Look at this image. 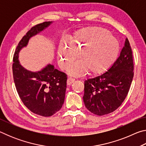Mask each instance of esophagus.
I'll return each instance as SVG.
<instances>
[{"instance_id":"1","label":"esophagus","mask_w":146,"mask_h":146,"mask_svg":"<svg viewBox=\"0 0 146 146\" xmlns=\"http://www.w3.org/2000/svg\"><path fill=\"white\" fill-rule=\"evenodd\" d=\"M75 79H74L73 78H68L67 80V85L68 86L71 85L74 82H75Z\"/></svg>"}]
</instances>
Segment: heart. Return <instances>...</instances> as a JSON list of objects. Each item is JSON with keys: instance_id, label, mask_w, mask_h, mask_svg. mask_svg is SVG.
Returning a JSON list of instances; mask_svg holds the SVG:
<instances>
[{"instance_id": "1", "label": "heart", "mask_w": 146, "mask_h": 146, "mask_svg": "<svg viewBox=\"0 0 146 146\" xmlns=\"http://www.w3.org/2000/svg\"><path fill=\"white\" fill-rule=\"evenodd\" d=\"M119 44L115 36L105 29L88 27L76 31L70 39V44L62 40L58 46V60L60 67L66 69L76 57L68 72L71 75L80 76L88 70L93 73H100L111 65L117 58Z\"/></svg>"}]
</instances>
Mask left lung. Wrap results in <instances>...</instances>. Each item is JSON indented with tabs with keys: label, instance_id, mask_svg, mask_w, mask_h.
<instances>
[{
	"label": "left lung",
	"instance_id": "8db88e82",
	"mask_svg": "<svg viewBox=\"0 0 146 146\" xmlns=\"http://www.w3.org/2000/svg\"><path fill=\"white\" fill-rule=\"evenodd\" d=\"M133 70L132 50L126 38L120 56L108 71L84 81L83 100L86 108L99 116L117 110L129 92Z\"/></svg>",
	"mask_w": 146,
	"mask_h": 146
}]
</instances>
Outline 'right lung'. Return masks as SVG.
Wrapping results in <instances>:
<instances>
[{"instance_id":"right-lung-1","label":"right lung","mask_w":146,"mask_h":146,"mask_svg":"<svg viewBox=\"0 0 146 146\" xmlns=\"http://www.w3.org/2000/svg\"><path fill=\"white\" fill-rule=\"evenodd\" d=\"M52 23L38 24L27 32L15 51L12 67L14 82L21 100L31 112L42 117L52 116L61 109L65 98L67 75L50 64L38 71H29L20 64L19 54L31 37Z\"/></svg>"}]
</instances>
